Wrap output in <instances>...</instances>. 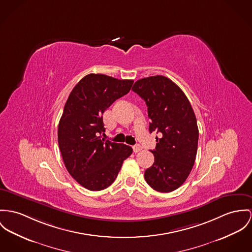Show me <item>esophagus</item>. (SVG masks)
I'll list each match as a JSON object with an SVG mask.
<instances>
[{"label": "esophagus", "instance_id": "obj_1", "mask_svg": "<svg viewBox=\"0 0 252 252\" xmlns=\"http://www.w3.org/2000/svg\"><path fill=\"white\" fill-rule=\"evenodd\" d=\"M132 149H133V152L134 153H139V152H141L142 151V147L139 145V144H137V145H135V146H133L132 147Z\"/></svg>", "mask_w": 252, "mask_h": 252}]
</instances>
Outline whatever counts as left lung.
I'll use <instances>...</instances> for the list:
<instances>
[{"instance_id":"8db88e82","label":"left lung","mask_w":252,"mask_h":252,"mask_svg":"<svg viewBox=\"0 0 252 252\" xmlns=\"http://www.w3.org/2000/svg\"><path fill=\"white\" fill-rule=\"evenodd\" d=\"M132 90L148 106L150 132L156 131L155 163L145 179L155 191L169 193L180 187L191 173L197 152L198 128L194 110L183 91L164 76L137 80Z\"/></svg>"}]
</instances>
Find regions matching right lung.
<instances>
[{"label": "right lung", "instance_id": "obj_1", "mask_svg": "<svg viewBox=\"0 0 252 252\" xmlns=\"http://www.w3.org/2000/svg\"><path fill=\"white\" fill-rule=\"evenodd\" d=\"M132 84L131 79L89 74L78 81L65 103L58 125L59 150L69 174L90 191L110 186L132 154L131 147L100 136L105 131L102 114Z\"/></svg>", "mask_w": 252, "mask_h": 252}]
</instances>
